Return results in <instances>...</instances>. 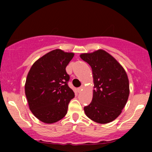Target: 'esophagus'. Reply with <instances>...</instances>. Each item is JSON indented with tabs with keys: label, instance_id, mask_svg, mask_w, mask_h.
<instances>
[{
	"label": "esophagus",
	"instance_id": "1",
	"mask_svg": "<svg viewBox=\"0 0 152 152\" xmlns=\"http://www.w3.org/2000/svg\"><path fill=\"white\" fill-rule=\"evenodd\" d=\"M83 86H80L79 88H78V91H81L82 89H83Z\"/></svg>",
	"mask_w": 152,
	"mask_h": 152
}]
</instances>
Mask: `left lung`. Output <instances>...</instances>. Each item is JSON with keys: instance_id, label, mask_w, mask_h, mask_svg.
<instances>
[{"instance_id": "obj_1", "label": "left lung", "mask_w": 152, "mask_h": 152, "mask_svg": "<svg viewBox=\"0 0 152 152\" xmlns=\"http://www.w3.org/2000/svg\"><path fill=\"white\" fill-rule=\"evenodd\" d=\"M82 60L92 69L94 89L89 105L83 108L92 121L107 124L119 116L129 95L127 74L121 64L104 50L82 53Z\"/></svg>"}]
</instances>
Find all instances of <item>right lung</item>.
Wrapping results in <instances>:
<instances>
[{"mask_svg": "<svg viewBox=\"0 0 152 152\" xmlns=\"http://www.w3.org/2000/svg\"><path fill=\"white\" fill-rule=\"evenodd\" d=\"M74 53L61 49L48 52L31 66L25 84L29 108L40 121L52 124L67 114L68 106L74 92L68 86L70 76L66 67Z\"/></svg>", "mask_w": 152, "mask_h": 152, "instance_id": "right-lung-1", "label": "right lung"}]
</instances>
